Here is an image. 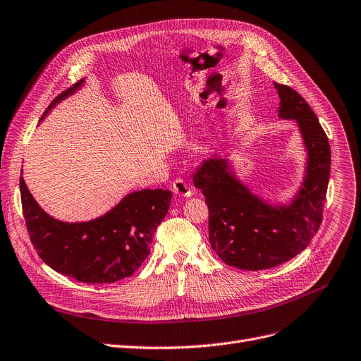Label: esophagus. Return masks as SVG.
I'll list each match as a JSON object with an SVG mask.
<instances>
[{"label":"esophagus","instance_id":"1","mask_svg":"<svg viewBox=\"0 0 361 361\" xmlns=\"http://www.w3.org/2000/svg\"><path fill=\"white\" fill-rule=\"evenodd\" d=\"M172 192L178 196H183V197H190L193 195L190 185L187 184L184 180H176L174 183H172Z\"/></svg>","mask_w":361,"mask_h":361}]
</instances>
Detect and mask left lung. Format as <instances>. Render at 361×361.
<instances>
[{
  "mask_svg": "<svg viewBox=\"0 0 361 361\" xmlns=\"http://www.w3.org/2000/svg\"><path fill=\"white\" fill-rule=\"evenodd\" d=\"M277 114L296 123L305 150L302 183L289 202H271L239 178L228 156H211L193 181L209 209V243L227 265L265 270L283 264L310 245L323 218L331 146L308 103L288 85L274 82Z\"/></svg>",
  "mask_w": 361,
  "mask_h": 361,
  "instance_id": "8db88e82",
  "label": "left lung"
}]
</instances>
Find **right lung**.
Returning a JSON list of instances; mask_svg holds the SVG:
<instances>
[{"label": "right lung", "instance_id": "add662e5", "mask_svg": "<svg viewBox=\"0 0 361 361\" xmlns=\"http://www.w3.org/2000/svg\"><path fill=\"white\" fill-rule=\"evenodd\" d=\"M84 82L81 80L56 97L41 121ZM20 196L30 242L47 265L82 283H115L133 276L150 254L153 234L168 212L172 193L162 189L135 190L106 214L76 223L60 221L47 214L22 176Z\"/></svg>", "mask_w": 361, "mask_h": 361}]
</instances>
